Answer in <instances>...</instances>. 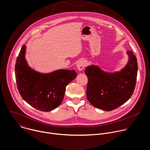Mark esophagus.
<instances>
[{
    "label": "esophagus",
    "instance_id": "esophagus-1",
    "mask_svg": "<svg viewBox=\"0 0 150 150\" xmlns=\"http://www.w3.org/2000/svg\"><path fill=\"white\" fill-rule=\"evenodd\" d=\"M85 65H86V62L83 60H81L77 62L76 64V67L79 71H81L83 69Z\"/></svg>",
    "mask_w": 150,
    "mask_h": 150
}]
</instances>
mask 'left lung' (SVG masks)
Masks as SVG:
<instances>
[{
  "instance_id": "8db88e82",
  "label": "left lung",
  "mask_w": 150,
  "mask_h": 150,
  "mask_svg": "<svg viewBox=\"0 0 150 150\" xmlns=\"http://www.w3.org/2000/svg\"><path fill=\"white\" fill-rule=\"evenodd\" d=\"M127 54L128 61L119 71H105L96 64L86 68L84 73L88 78L86 95L93 106L111 111L131 97L135 88L138 67L133 52L128 50Z\"/></svg>"
}]
</instances>
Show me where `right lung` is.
<instances>
[{
  "label": "right lung",
  "mask_w": 150,
  "mask_h": 150,
  "mask_svg": "<svg viewBox=\"0 0 150 150\" xmlns=\"http://www.w3.org/2000/svg\"><path fill=\"white\" fill-rule=\"evenodd\" d=\"M26 45H23L16 63L18 91L23 100L35 109L50 112L57 108L64 97L66 87L77 76L75 70L60 69L41 73L30 67L26 60Z\"/></svg>",
  "instance_id": "add662e5"
}]
</instances>
